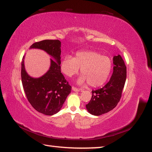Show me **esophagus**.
Returning <instances> with one entry per match:
<instances>
[{
  "instance_id": "34e87169",
  "label": "esophagus",
  "mask_w": 152,
  "mask_h": 152,
  "mask_svg": "<svg viewBox=\"0 0 152 152\" xmlns=\"http://www.w3.org/2000/svg\"><path fill=\"white\" fill-rule=\"evenodd\" d=\"M72 89L74 91H80L81 90V89H79V88H76L75 87H74V86L72 87Z\"/></svg>"
}]
</instances>
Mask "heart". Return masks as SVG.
I'll use <instances>...</instances> for the list:
<instances>
[{
  "instance_id": "b5f03b06",
  "label": "heart",
  "mask_w": 152,
  "mask_h": 152,
  "mask_svg": "<svg viewBox=\"0 0 152 152\" xmlns=\"http://www.w3.org/2000/svg\"><path fill=\"white\" fill-rule=\"evenodd\" d=\"M81 68L82 76L78 82H87L90 86L96 87L103 85L110 75L112 64L110 59L93 51L77 53L75 58L65 56L61 63V70L65 75L72 77Z\"/></svg>"
}]
</instances>
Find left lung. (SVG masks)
<instances>
[{
	"instance_id": "8db88e82",
	"label": "left lung",
	"mask_w": 152,
	"mask_h": 152,
	"mask_svg": "<svg viewBox=\"0 0 152 152\" xmlns=\"http://www.w3.org/2000/svg\"><path fill=\"white\" fill-rule=\"evenodd\" d=\"M113 72L109 82L100 89L92 91V98L86 105L91 114L99 116L114 109L122 96L126 80V66L121 55L114 56Z\"/></svg>"
}]
</instances>
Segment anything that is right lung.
<instances>
[{
  "label": "right lung",
  "mask_w": 152,
  "mask_h": 152,
  "mask_svg": "<svg viewBox=\"0 0 152 152\" xmlns=\"http://www.w3.org/2000/svg\"><path fill=\"white\" fill-rule=\"evenodd\" d=\"M31 48H39L52 56L50 67L39 78L28 76L21 63V80L28 102L38 112L46 115H54L61 109L66 97L71 92V86L61 72V42L47 39L36 42Z\"/></svg>",
  "instance_id": "add662e5"
}]
</instances>
